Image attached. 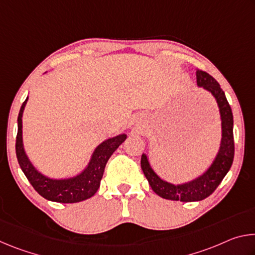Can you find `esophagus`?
<instances>
[{"instance_id": "obj_1", "label": "esophagus", "mask_w": 255, "mask_h": 255, "mask_svg": "<svg viewBox=\"0 0 255 255\" xmlns=\"http://www.w3.org/2000/svg\"><path fill=\"white\" fill-rule=\"evenodd\" d=\"M144 123V116L143 115H137L135 117V124L137 126H140Z\"/></svg>"}]
</instances>
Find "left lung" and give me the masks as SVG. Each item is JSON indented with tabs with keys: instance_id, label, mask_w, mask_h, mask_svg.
<instances>
[{
	"instance_id": "obj_1",
	"label": "left lung",
	"mask_w": 255,
	"mask_h": 255,
	"mask_svg": "<svg viewBox=\"0 0 255 255\" xmlns=\"http://www.w3.org/2000/svg\"><path fill=\"white\" fill-rule=\"evenodd\" d=\"M196 77L197 85L209 92L217 103L219 116H221V143H219L218 150L213 162L204 173L198 175L195 179L181 183H172L158 176L150 165L147 154L143 153L140 165L150 188L156 195L167 200H179L183 202L204 200L215 191L225 178L234 159V136H233L234 120H233V112L225 93L221 89L218 82L208 73L197 70Z\"/></svg>"
}]
</instances>
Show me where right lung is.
Returning a JSON list of instances; mask_svg holds the SVG:
<instances>
[{"instance_id": "right-lung-1", "label": "right lung", "mask_w": 255, "mask_h": 255, "mask_svg": "<svg viewBox=\"0 0 255 255\" xmlns=\"http://www.w3.org/2000/svg\"><path fill=\"white\" fill-rule=\"evenodd\" d=\"M47 73V72H46ZM45 73V74H46ZM28 97L21 106L18 116V135H16L15 152L21 170L27 176L34 190L47 200L62 202V204H74L93 197L100 187V182L105 172L108 159L116 149L126 140V133H120L103 140L94 148L88 164L77 173L70 178L56 179L42 173L32 162L30 161L24 149L22 136V117L24 108L27 106Z\"/></svg>"}]
</instances>
